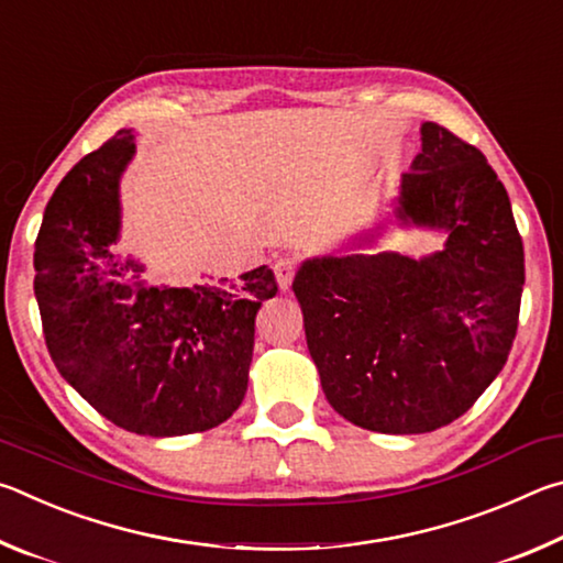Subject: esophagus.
<instances>
[{
  "mask_svg": "<svg viewBox=\"0 0 563 563\" xmlns=\"http://www.w3.org/2000/svg\"><path fill=\"white\" fill-rule=\"evenodd\" d=\"M295 268H298V263H295L292 258H280L278 263L273 265V271H275V280H278V288H280V290H288V288H290L292 275H295Z\"/></svg>",
  "mask_w": 563,
  "mask_h": 563,
  "instance_id": "34e87169",
  "label": "esophagus"
}]
</instances>
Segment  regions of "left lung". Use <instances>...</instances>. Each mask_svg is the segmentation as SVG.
Here are the masks:
<instances>
[{
    "label": "left lung",
    "mask_w": 563,
    "mask_h": 563,
    "mask_svg": "<svg viewBox=\"0 0 563 563\" xmlns=\"http://www.w3.org/2000/svg\"><path fill=\"white\" fill-rule=\"evenodd\" d=\"M395 218L442 231L424 258L325 255L292 280L322 393L362 430L422 434L470 409L517 338L523 245L501 180L479 148L422 123Z\"/></svg>",
    "instance_id": "obj_1"
}]
</instances>
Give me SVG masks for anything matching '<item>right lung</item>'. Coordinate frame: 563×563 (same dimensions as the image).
<instances>
[{
    "label": "right lung",
    "mask_w": 563,
    "mask_h": 563,
    "mask_svg": "<svg viewBox=\"0 0 563 563\" xmlns=\"http://www.w3.org/2000/svg\"><path fill=\"white\" fill-rule=\"evenodd\" d=\"M119 131L56 186L34 245V295L56 369L126 432L213 430L241 407L255 316L278 292L268 265L235 280L156 285L121 253Z\"/></svg>",
    "instance_id": "right-lung-1"
}]
</instances>
